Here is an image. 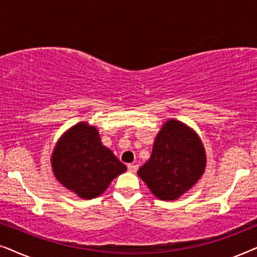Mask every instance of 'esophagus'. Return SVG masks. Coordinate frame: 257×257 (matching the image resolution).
I'll use <instances>...</instances> for the list:
<instances>
[{"instance_id": "obj_1", "label": "esophagus", "mask_w": 257, "mask_h": 257, "mask_svg": "<svg viewBox=\"0 0 257 257\" xmlns=\"http://www.w3.org/2000/svg\"><path fill=\"white\" fill-rule=\"evenodd\" d=\"M127 170H128V172H132V173H136L137 170H138V166H137V165H135V164H128V165H127Z\"/></svg>"}]
</instances>
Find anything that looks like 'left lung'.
I'll list each match as a JSON object with an SVG mask.
<instances>
[{
  "mask_svg": "<svg viewBox=\"0 0 257 257\" xmlns=\"http://www.w3.org/2000/svg\"><path fill=\"white\" fill-rule=\"evenodd\" d=\"M205 150L199 137L182 122L171 119L158 133L152 154L138 175L160 200H174L201 178Z\"/></svg>",
  "mask_w": 257,
  "mask_h": 257,
  "instance_id": "1",
  "label": "left lung"
}]
</instances>
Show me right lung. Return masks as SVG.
I'll list each match as a JSON object with an SVG mask.
<instances>
[{"label": "right lung", "instance_id": "obj_1", "mask_svg": "<svg viewBox=\"0 0 257 257\" xmlns=\"http://www.w3.org/2000/svg\"><path fill=\"white\" fill-rule=\"evenodd\" d=\"M57 180L83 199H93L126 166L103 146L96 127L79 122L63 136L51 158Z\"/></svg>", "mask_w": 257, "mask_h": 257}]
</instances>
